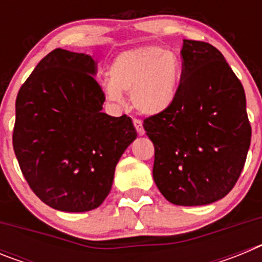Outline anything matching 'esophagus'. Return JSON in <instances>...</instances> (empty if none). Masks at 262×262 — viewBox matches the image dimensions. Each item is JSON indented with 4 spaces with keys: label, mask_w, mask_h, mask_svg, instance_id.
I'll return each mask as SVG.
<instances>
[{
    "label": "esophagus",
    "mask_w": 262,
    "mask_h": 262,
    "mask_svg": "<svg viewBox=\"0 0 262 262\" xmlns=\"http://www.w3.org/2000/svg\"><path fill=\"white\" fill-rule=\"evenodd\" d=\"M134 126H135L136 131H138L139 135H144V128H143V123L139 119H134Z\"/></svg>",
    "instance_id": "1"
}]
</instances>
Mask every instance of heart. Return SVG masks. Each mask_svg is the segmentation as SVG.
Segmentation results:
<instances>
[{"label": "heart", "mask_w": 262, "mask_h": 262, "mask_svg": "<svg viewBox=\"0 0 262 262\" xmlns=\"http://www.w3.org/2000/svg\"><path fill=\"white\" fill-rule=\"evenodd\" d=\"M110 78L102 89L111 102H123L129 92L134 107L143 115L165 113L176 102L182 75V64L173 51L157 46L134 48L119 53L110 64Z\"/></svg>", "instance_id": "1"}]
</instances>
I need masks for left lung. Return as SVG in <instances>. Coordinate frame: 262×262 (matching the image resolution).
Wrapping results in <instances>:
<instances>
[{"label": "left lung", "mask_w": 262, "mask_h": 262, "mask_svg": "<svg viewBox=\"0 0 262 262\" xmlns=\"http://www.w3.org/2000/svg\"><path fill=\"white\" fill-rule=\"evenodd\" d=\"M181 55L176 102L143 126L160 193L173 205H210L232 190L251 145L244 88L214 46L184 39Z\"/></svg>", "instance_id": "8db88e82"}]
</instances>
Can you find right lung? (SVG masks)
Listing matches in <instances>:
<instances>
[{"mask_svg": "<svg viewBox=\"0 0 262 262\" xmlns=\"http://www.w3.org/2000/svg\"><path fill=\"white\" fill-rule=\"evenodd\" d=\"M85 53L56 48L39 61L15 101L13 147L31 190L66 212L97 209L120 156L136 139L131 118L102 113L105 94Z\"/></svg>", "mask_w": 262, "mask_h": 262, "instance_id": "right-lung-1", "label": "right lung"}]
</instances>
